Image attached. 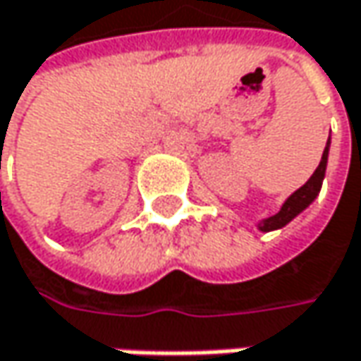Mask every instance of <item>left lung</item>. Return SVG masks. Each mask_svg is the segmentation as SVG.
Instances as JSON below:
<instances>
[{
    "label": "left lung",
    "mask_w": 361,
    "mask_h": 361,
    "mask_svg": "<svg viewBox=\"0 0 361 361\" xmlns=\"http://www.w3.org/2000/svg\"><path fill=\"white\" fill-rule=\"evenodd\" d=\"M329 147H331V136L326 140V147H324V152H322V159L316 167V171L312 173V178L300 190H295L279 209V213H275L273 216L260 221L256 227L262 231V233H269V231H275V229H281L285 227L287 223H291L295 216L300 213H304L312 202L316 200V196L320 194V188H322V181H324V173H326V163H329Z\"/></svg>",
    "instance_id": "1"
}]
</instances>
